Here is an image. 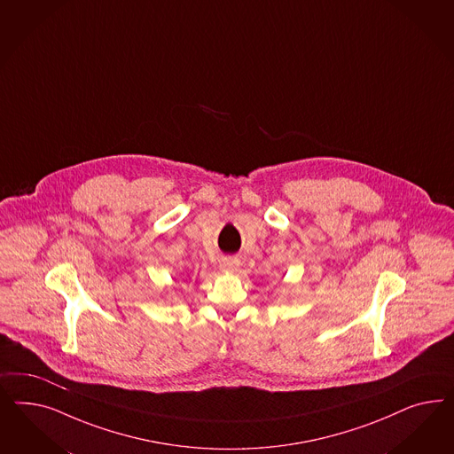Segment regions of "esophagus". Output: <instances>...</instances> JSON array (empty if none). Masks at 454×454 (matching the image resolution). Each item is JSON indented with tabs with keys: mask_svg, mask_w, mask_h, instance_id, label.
Listing matches in <instances>:
<instances>
[{
	"mask_svg": "<svg viewBox=\"0 0 454 454\" xmlns=\"http://www.w3.org/2000/svg\"><path fill=\"white\" fill-rule=\"evenodd\" d=\"M239 268V260L238 258H224L221 262V270L226 273H234Z\"/></svg>",
	"mask_w": 454,
	"mask_h": 454,
	"instance_id": "1",
	"label": "esophagus"
}]
</instances>
